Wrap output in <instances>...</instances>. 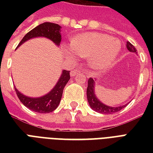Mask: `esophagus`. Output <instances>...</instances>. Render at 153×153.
I'll use <instances>...</instances> for the list:
<instances>
[{
	"instance_id": "34e87169",
	"label": "esophagus",
	"mask_w": 153,
	"mask_h": 153,
	"mask_svg": "<svg viewBox=\"0 0 153 153\" xmlns=\"http://www.w3.org/2000/svg\"><path fill=\"white\" fill-rule=\"evenodd\" d=\"M79 71H80V68H76L75 70H72V71L70 72V76H71V77L75 76V74L79 73Z\"/></svg>"
}]
</instances>
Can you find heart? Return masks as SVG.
Masks as SVG:
<instances>
[{"label":"heart","mask_w":153,"mask_h":153,"mask_svg":"<svg viewBox=\"0 0 153 153\" xmlns=\"http://www.w3.org/2000/svg\"><path fill=\"white\" fill-rule=\"evenodd\" d=\"M120 49V43L110 35L83 33L71 39L70 45L65 47V52L70 57H88L90 66L104 70L115 64Z\"/></svg>","instance_id":"b5f03b06"}]
</instances>
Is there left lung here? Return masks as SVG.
Wrapping results in <instances>:
<instances>
[{
    "label": "left lung",
    "mask_w": 153,
    "mask_h": 153,
    "mask_svg": "<svg viewBox=\"0 0 153 153\" xmlns=\"http://www.w3.org/2000/svg\"><path fill=\"white\" fill-rule=\"evenodd\" d=\"M126 47H127V49L130 52H134V53L137 54L136 48L129 42H127V46ZM95 87H96L95 81L92 78H89V79L88 81L87 98H88V102L90 107L93 111H95L98 113H102V114H113V113L120 111V110H122L125 106L128 105V103H127V104L123 105V106H109L106 105V104H104L97 97L96 93H95Z\"/></svg>",
    "instance_id": "8db88e82"
}]
</instances>
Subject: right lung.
<instances>
[{
	"label": "right lung",
	"instance_id": "obj_1",
	"mask_svg": "<svg viewBox=\"0 0 153 153\" xmlns=\"http://www.w3.org/2000/svg\"><path fill=\"white\" fill-rule=\"evenodd\" d=\"M60 29L61 27L56 24L50 23V22L42 23L38 25L36 28H33L31 31L28 32L23 38L21 42L19 43L17 47H20L25 42L34 38H46L47 39H50L57 47H59L61 41ZM70 79V71L65 70H62L60 78L53 88L48 93L39 97L25 96L23 93H20L16 88H15V92L20 102L26 107H28V109L38 113H50L55 111L59 106L63 93L64 88Z\"/></svg>",
	"mask_w": 153,
	"mask_h": 153
}]
</instances>
